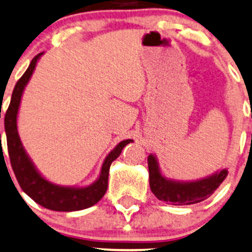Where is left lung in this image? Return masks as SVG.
Here are the masks:
<instances>
[{"label": "left lung", "mask_w": 252, "mask_h": 252, "mask_svg": "<svg viewBox=\"0 0 252 252\" xmlns=\"http://www.w3.org/2000/svg\"><path fill=\"white\" fill-rule=\"evenodd\" d=\"M150 187L153 194L161 200L173 205H189L208 199L226 179L227 169L220 173L195 182H174L165 180L160 175L155 156H148Z\"/></svg>", "instance_id": "left-lung-1"}]
</instances>
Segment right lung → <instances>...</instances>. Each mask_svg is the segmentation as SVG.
I'll use <instances>...</instances> for the list:
<instances>
[{
  "instance_id": "add662e5",
  "label": "right lung",
  "mask_w": 252,
  "mask_h": 252,
  "mask_svg": "<svg viewBox=\"0 0 252 252\" xmlns=\"http://www.w3.org/2000/svg\"><path fill=\"white\" fill-rule=\"evenodd\" d=\"M41 55L42 53H39L31 60L28 70L17 82L12 94V100H10V104L8 106L6 116H4V129H6L7 135V147L10 165H12L21 189L31 199L35 200L43 208L54 211L83 210V209L96 204L104 197L106 189H107L108 171H110L111 164L116 158H118L123 147L129 144L131 140H124V141L119 142L115 150L111 151V153L106 157L104 164H102L99 179L92 186L86 187V189H68V187L55 186L44 180L26 156L17 131V115L21 94L32 75L37 60Z\"/></svg>"
}]
</instances>
